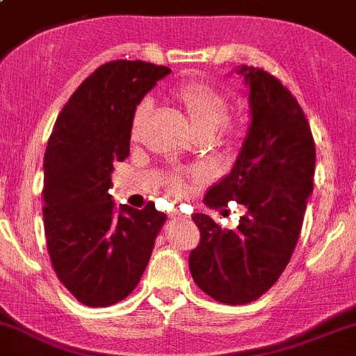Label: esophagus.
Listing matches in <instances>:
<instances>
[{"label":"esophagus","instance_id":"1","mask_svg":"<svg viewBox=\"0 0 356 356\" xmlns=\"http://www.w3.org/2000/svg\"><path fill=\"white\" fill-rule=\"evenodd\" d=\"M169 216L172 218V220H184V216H182V214L179 213V211H172Z\"/></svg>","mask_w":356,"mask_h":356}]
</instances>
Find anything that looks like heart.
<instances>
[{"label":"heart","mask_w":356,"mask_h":356,"mask_svg":"<svg viewBox=\"0 0 356 356\" xmlns=\"http://www.w3.org/2000/svg\"><path fill=\"white\" fill-rule=\"evenodd\" d=\"M175 103L184 109L194 135L213 136L225 124L228 116V101L216 89L206 84H184L172 92ZM150 104L147 101L136 106L131 118V136H136L145 123ZM170 189L175 194L186 193V181L181 175H172Z\"/></svg>","instance_id":"obj_1"}]
</instances>
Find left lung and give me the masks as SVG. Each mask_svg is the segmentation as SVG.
Listing matches in <instances>:
<instances>
[{
  "mask_svg": "<svg viewBox=\"0 0 356 356\" xmlns=\"http://www.w3.org/2000/svg\"><path fill=\"white\" fill-rule=\"evenodd\" d=\"M250 124L229 174L204 196L209 208L238 199L247 213L226 229L196 213L201 241L189 255L194 282L222 304L259 299L287 267L312 194L316 147L296 97L265 70L240 65Z\"/></svg>",
  "mask_w": 356,
  "mask_h": 356,
  "instance_id": "left-lung-1",
  "label": "left lung"
}]
</instances>
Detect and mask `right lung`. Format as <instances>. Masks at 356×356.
<instances>
[{"mask_svg": "<svg viewBox=\"0 0 356 356\" xmlns=\"http://www.w3.org/2000/svg\"><path fill=\"white\" fill-rule=\"evenodd\" d=\"M170 74L142 60H113L76 89L54 124L44 159L47 248L58 280L79 302L106 307L138 286L167 216L108 194L115 162L130 155L131 118Z\"/></svg>", "mask_w": 356, "mask_h": 356, "instance_id": "1", "label": "right lung"}]
</instances>
